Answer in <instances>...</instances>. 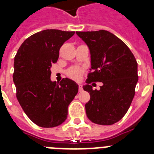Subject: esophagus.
<instances>
[{
	"label": "esophagus",
	"instance_id": "1",
	"mask_svg": "<svg viewBox=\"0 0 154 154\" xmlns=\"http://www.w3.org/2000/svg\"><path fill=\"white\" fill-rule=\"evenodd\" d=\"M79 91L80 92L83 91V88H82V84H79Z\"/></svg>",
	"mask_w": 154,
	"mask_h": 154
}]
</instances>
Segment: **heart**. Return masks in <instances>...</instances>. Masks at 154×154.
<instances>
[{"instance_id": "obj_1", "label": "heart", "mask_w": 154, "mask_h": 154, "mask_svg": "<svg viewBox=\"0 0 154 154\" xmlns=\"http://www.w3.org/2000/svg\"><path fill=\"white\" fill-rule=\"evenodd\" d=\"M67 75L72 79L79 80L82 75V69L78 66H75L68 70Z\"/></svg>"}]
</instances>
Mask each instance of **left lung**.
Instances as JSON below:
<instances>
[{
  "label": "left lung",
  "mask_w": 154,
  "mask_h": 154,
  "mask_svg": "<svg viewBox=\"0 0 154 154\" xmlns=\"http://www.w3.org/2000/svg\"><path fill=\"white\" fill-rule=\"evenodd\" d=\"M89 47L91 69L83 89L90 94L85 104L87 117L99 125L120 120L130 108L138 82L135 57L122 40L105 30L76 31ZM92 81L103 83L93 91ZM93 85V84H92Z\"/></svg>",
  "instance_id": "1"
}]
</instances>
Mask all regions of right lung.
Returning a JSON list of instances; mask_svg holds the SVG:
<instances>
[{
    "label": "right lung",
    "mask_w": 154,
    "mask_h": 154,
    "mask_svg": "<svg viewBox=\"0 0 154 154\" xmlns=\"http://www.w3.org/2000/svg\"><path fill=\"white\" fill-rule=\"evenodd\" d=\"M75 31L47 29L30 36L14 57L13 81L19 103L34 123L44 128L59 126L67 119L68 107L79 85L68 78L52 82L51 67L59 49Z\"/></svg>",
    "instance_id": "obj_1"
}]
</instances>
